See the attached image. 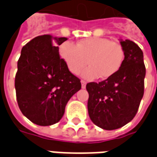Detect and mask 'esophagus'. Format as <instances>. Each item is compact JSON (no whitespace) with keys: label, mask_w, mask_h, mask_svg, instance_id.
Segmentation results:
<instances>
[{"label":"esophagus","mask_w":157,"mask_h":157,"mask_svg":"<svg viewBox=\"0 0 157 157\" xmlns=\"http://www.w3.org/2000/svg\"><path fill=\"white\" fill-rule=\"evenodd\" d=\"M82 88H86V82L85 81H82Z\"/></svg>","instance_id":"esophagus-1"}]
</instances>
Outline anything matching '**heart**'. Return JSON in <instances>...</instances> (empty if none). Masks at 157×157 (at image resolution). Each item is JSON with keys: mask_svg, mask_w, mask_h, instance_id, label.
I'll list each match as a JSON object with an SVG mask.
<instances>
[{"mask_svg": "<svg viewBox=\"0 0 157 157\" xmlns=\"http://www.w3.org/2000/svg\"><path fill=\"white\" fill-rule=\"evenodd\" d=\"M59 55L71 73H82L84 78L92 80L100 76L108 79L118 71L124 59V49L120 44L103 38L81 40L77 44L65 42L59 46Z\"/></svg>", "mask_w": 157, "mask_h": 157, "instance_id": "heart-1", "label": "heart"}]
</instances>
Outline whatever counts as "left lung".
<instances>
[{
  "instance_id": "left-lung-1",
  "label": "left lung",
  "mask_w": 157,
  "mask_h": 157,
  "mask_svg": "<svg viewBox=\"0 0 157 157\" xmlns=\"http://www.w3.org/2000/svg\"><path fill=\"white\" fill-rule=\"evenodd\" d=\"M120 44L124 49V59L118 71L102 82L86 84L89 117L106 130L121 128L131 121L144 95L143 52L128 39H120Z\"/></svg>"
}]
</instances>
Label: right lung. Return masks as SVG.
Returning <instances> with one entry per match:
<instances>
[{
  "mask_svg": "<svg viewBox=\"0 0 157 157\" xmlns=\"http://www.w3.org/2000/svg\"><path fill=\"white\" fill-rule=\"evenodd\" d=\"M67 38L38 36L22 48L15 89L19 109L31 122L48 126L59 122L72 96L82 88L59 54Z\"/></svg>",
  "mask_w": 157,
  "mask_h": 157,
  "instance_id": "right-lung-1",
  "label": "right lung"
}]
</instances>
